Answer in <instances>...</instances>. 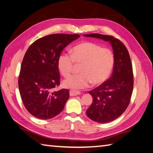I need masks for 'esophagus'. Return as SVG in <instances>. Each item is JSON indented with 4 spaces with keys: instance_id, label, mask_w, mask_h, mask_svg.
Here are the masks:
<instances>
[{
    "instance_id": "obj_1",
    "label": "esophagus",
    "mask_w": 153,
    "mask_h": 153,
    "mask_svg": "<svg viewBox=\"0 0 153 153\" xmlns=\"http://www.w3.org/2000/svg\"><path fill=\"white\" fill-rule=\"evenodd\" d=\"M80 92L79 91H73L71 90L69 91V94H70L71 96H77V95H79L80 94Z\"/></svg>"
}]
</instances>
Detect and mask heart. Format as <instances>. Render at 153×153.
<instances>
[{
  "mask_svg": "<svg viewBox=\"0 0 153 153\" xmlns=\"http://www.w3.org/2000/svg\"><path fill=\"white\" fill-rule=\"evenodd\" d=\"M75 63L81 64L80 73L67 78L63 85L74 90L82 89L91 82L97 85L107 80L114 67V57L108 48L92 42H83L71 49V55L62 53L58 57L59 70L65 77L70 75Z\"/></svg>",
  "mask_w": 153,
  "mask_h": 153,
  "instance_id": "b5f03b06",
  "label": "heart"
}]
</instances>
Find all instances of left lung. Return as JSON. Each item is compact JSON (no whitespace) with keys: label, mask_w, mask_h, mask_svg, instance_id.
<instances>
[{"label":"left lung","mask_w":153,"mask_h":153,"mask_svg":"<svg viewBox=\"0 0 153 153\" xmlns=\"http://www.w3.org/2000/svg\"><path fill=\"white\" fill-rule=\"evenodd\" d=\"M84 36L108 41L114 51L112 75L108 80L89 92L93 101L86 111L87 117L93 121L109 123L121 115L130 102L133 87L131 59L124 45L113 36L100 34Z\"/></svg>","instance_id":"obj_1"}]
</instances>
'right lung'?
Listing matches in <instances>:
<instances>
[{"label": "right lung", "mask_w": 153, "mask_h": 153, "mask_svg": "<svg viewBox=\"0 0 153 153\" xmlns=\"http://www.w3.org/2000/svg\"><path fill=\"white\" fill-rule=\"evenodd\" d=\"M78 34H53L35 41L24 55L18 78L21 98L27 111L36 118L49 119L63 110L68 89L53 91L60 84L57 60L63 49Z\"/></svg>", "instance_id": "right-lung-1"}]
</instances>
